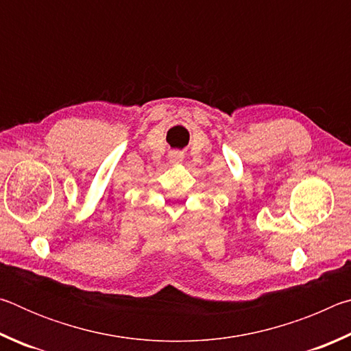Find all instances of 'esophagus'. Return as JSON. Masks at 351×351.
Segmentation results:
<instances>
[{
    "instance_id": "34e87169",
    "label": "esophagus",
    "mask_w": 351,
    "mask_h": 351,
    "mask_svg": "<svg viewBox=\"0 0 351 351\" xmlns=\"http://www.w3.org/2000/svg\"><path fill=\"white\" fill-rule=\"evenodd\" d=\"M169 158H170V162L175 164V162H181L184 156H182V153H180V152H173Z\"/></svg>"
}]
</instances>
